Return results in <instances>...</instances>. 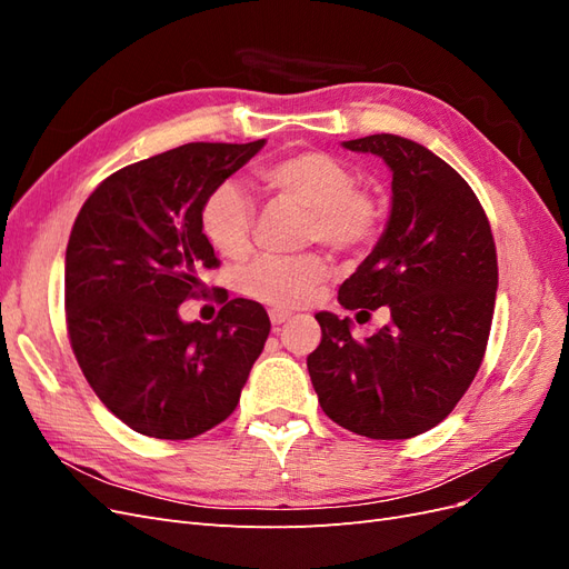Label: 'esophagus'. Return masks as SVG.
Here are the masks:
<instances>
[{
	"instance_id": "esophagus-1",
	"label": "esophagus",
	"mask_w": 569,
	"mask_h": 569,
	"mask_svg": "<svg viewBox=\"0 0 569 569\" xmlns=\"http://www.w3.org/2000/svg\"><path fill=\"white\" fill-rule=\"evenodd\" d=\"M291 318V313L289 311H282V308H270V322L278 327V325H282L284 320H289Z\"/></svg>"
}]
</instances>
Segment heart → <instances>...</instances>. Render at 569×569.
I'll return each instance as SVG.
<instances>
[{"label":"heart","instance_id":"1","mask_svg":"<svg viewBox=\"0 0 569 569\" xmlns=\"http://www.w3.org/2000/svg\"><path fill=\"white\" fill-rule=\"evenodd\" d=\"M268 199L291 201L306 211L303 239L341 253H360L380 237L385 211L368 189L358 187L353 170L327 151H295L256 168ZM253 201L237 184H218L203 199L199 226L206 242L226 258H242L251 247ZM330 274L316 251L297 256H261L239 274L247 297L274 306L299 308L313 301Z\"/></svg>","mask_w":569,"mask_h":569}]
</instances>
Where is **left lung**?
<instances>
[{"mask_svg":"<svg viewBox=\"0 0 569 569\" xmlns=\"http://www.w3.org/2000/svg\"><path fill=\"white\" fill-rule=\"evenodd\" d=\"M391 168V216L372 253L339 287L347 311L389 308L366 341L349 318L316 313L322 339L306 366L325 416L370 439H410L437 427L485 360L498 261L472 187L437 153L399 134L343 142Z\"/></svg>","mask_w":569,"mask_h":569,"instance_id":"1","label":"left lung"}]
</instances>
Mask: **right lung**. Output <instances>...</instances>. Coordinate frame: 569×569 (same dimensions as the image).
I'll use <instances>...</instances> for the list:
<instances>
[{"instance_id":"1","label":"right lung","mask_w":569,"mask_h":569,"mask_svg":"<svg viewBox=\"0 0 569 569\" xmlns=\"http://www.w3.org/2000/svg\"><path fill=\"white\" fill-rule=\"evenodd\" d=\"M266 140L189 142L116 170L82 203L66 247V327L78 366L118 420L153 439H192L226 420L270 332L266 308L220 299L182 322L218 268L203 199Z\"/></svg>"}]
</instances>
